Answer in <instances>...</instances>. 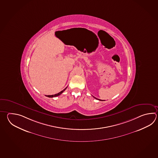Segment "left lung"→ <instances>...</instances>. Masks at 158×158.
<instances>
[{"instance_id": "8db88e82", "label": "left lung", "mask_w": 158, "mask_h": 158, "mask_svg": "<svg viewBox=\"0 0 158 158\" xmlns=\"http://www.w3.org/2000/svg\"><path fill=\"white\" fill-rule=\"evenodd\" d=\"M94 97V98H96V99H97V98H96V97ZM97 100H100V101H103V100H99V99H97Z\"/></svg>"}]
</instances>
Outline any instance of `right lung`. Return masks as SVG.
Segmentation results:
<instances>
[{"label": "right lung", "instance_id": "add662e5", "mask_svg": "<svg viewBox=\"0 0 158 158\" xmlns=\"http://www.w3.org/2000/svg\"><path fill=\"white\" fill-rule=\"evenodd\" d=\"M66 88H67V87H66V88H64V90H62V91H61L60 92H59V93H58V94H53V95H47L46 96L48 97H55L58 96H60L61 94H62V93L64 92V90H65Z\"/></svg>", "mask_w": 158, "mask_h": 158}]
</instances>
